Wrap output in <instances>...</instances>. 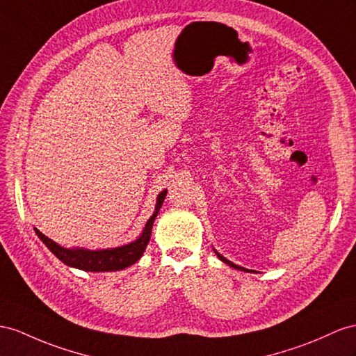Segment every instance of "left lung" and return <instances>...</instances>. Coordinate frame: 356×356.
I'll use <instances>...</instances> for the list:
<instances>
[{
	"instance_id": "obj_1",
	"label": "left lung",
	"mask_w": 356,
	"mask_h": 356,
	"mask_svg": "<svg viewBox=\"0 0 356 356\" xmlns=\"http://www.w3.org/2000/svg\"><path fill=\"white\" fill-rule=\"evenodd\" d=\"M215 252H216V251H215ZM216 256H218V257H220V260H222L224 263H227V265H229V266H232V268H234V269H239V270H248V269H243V268H241V266H238V265H234V263H232L230 260H227L225 257H222L220 252H216Z\"/></svg>"
}]
</instances>
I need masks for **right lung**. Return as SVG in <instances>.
Returning a JSON list of instances; mask_svg holds the SVG:
<instances>
[{"mask_svg":"<svg viewBox=\"0 0 356 356\" xmlns=\"http://www.w3.org/2000/svg\"><path fill=\"white\" fill-rule=\"evenodd\" d=\"M165 195H167V191H162V193L158 195L156 212L150 216V220L147 221V224H145L140 238L129 245H123V247H118V248L100 250V251L66 250V248L60 247L58 243L51 241L49 238H47V236H44L42 232H39L38 229H34V230H35V234L39 236L40 241H43V243L47 245L54 256L60 259L67 266L78 268V269L88 270V272L120 270V269H124L127 266L134 265V263L143 256V252L150 241L153 221L159 212V209L163 203V198H165Z\"/></svg>","mask_w":356,"mask_h":356,"instance_id":"obj_1","label":"right lung"}]
</instances>
